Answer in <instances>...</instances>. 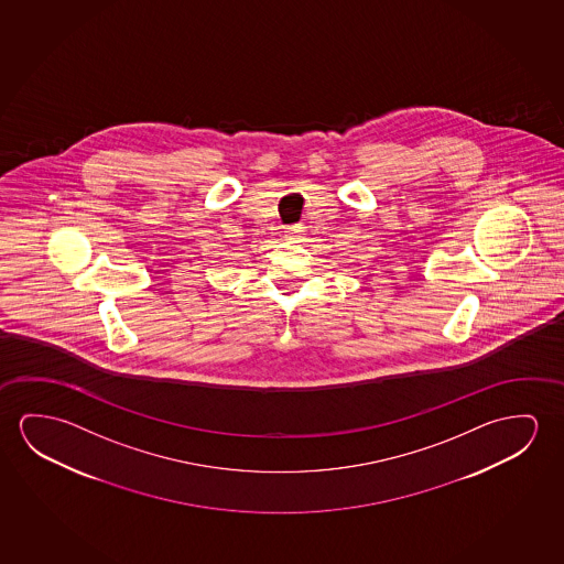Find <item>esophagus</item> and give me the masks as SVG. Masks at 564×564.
Returning a JSON list of instances; mask_svg holds the SVG:
<instances>
[{
    "mask_svg": "<svg viewBox=\"0 0 564 564\" xmlns=\"http://www.w3.org/2000/svg\"><path fill=\"white\" fill-rule=\"evenodd\" d=\"M285 236L289 238V240H293V242H303L304 226L299 225L286 228Z\"/></svg>",
    "mask_w": 564,
    "mask_h": 564,
    "instance_id": "1",
    "label": "esophagus"
}]
</instances>
